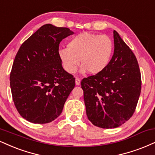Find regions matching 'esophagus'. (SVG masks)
I'll list each match as a JSON object with an SVG mask.
<instances>
[{"label": "esophagus", "mask_w": 155, "mask_h": 155, "mask_svg": "<svg viewBox=\"0 0 155 155\" xmlns=\"http://www.w3.org/2000/svg\"><path fill=\"white\" fill-rule=\"evenodd\" d=\"M75 81H76V85H77V86H79L80 84V83H81V80H80V79H79L78 77L76 78Z\"/></svg>", "instance_id": "esophagus-1"}]
</instances>
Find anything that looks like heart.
I'll list each match as a JSON object with an SVG mask.
<instances>
[{
  "label": "heart",
  "mask_w": 155,
  "mask_h": 155,
  "mask_svg": "<svg viewBox=\"0 0 155 155\" xmlns=\"http://www.w3.org/2000/svg\"><path fill=\"white\" fill-rule=\"evenodd\" d=\"M113 50L114 44L107 35L82 32L71 39L68 48H61L58 56L68 73L75 72L81 62L82 71L97 74L109 64Z\"/></svg>",
  "instance_id": "obj_1"
}]
</instances>
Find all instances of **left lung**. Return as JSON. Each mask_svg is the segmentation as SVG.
<instances>
[{
    "instance_id": "left-lung-1",
    "label": "left lung",
    "mask_w": 155,
    "mask_h": 155,
    "mask_svg": "<svg viewBox=\"0 0 155 155\" xmlns=\"http://www.w3.org/2000/svg\"><path fill=\"white\" fill-rule=\"evenodd\" d=\"M113 37L114 53L107 66L81 82L88 119L102 128H117L129 120L141 89L137 58L115 30Z\"/></svg>"
}]
</instances>
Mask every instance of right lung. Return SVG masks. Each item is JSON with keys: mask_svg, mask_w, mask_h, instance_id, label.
<instances>
[{"mask_svg": "<svg viewBox=\"0 0 155 155\" xmlns=\"http://www.w3.org/2000/svg\"><path fill=\"white\" fill-rule=\"evenodd\" d=\"M74 34L68 28L45 24L18 49L10 74L13 101L24 119L50 123L62 113L75 87V78L63 69L59 44Z\"/></svg>", "mask_w": 155, "mask_h": 155, "instance_id": "add662e5", "label": "right lung"}]
</instances>
